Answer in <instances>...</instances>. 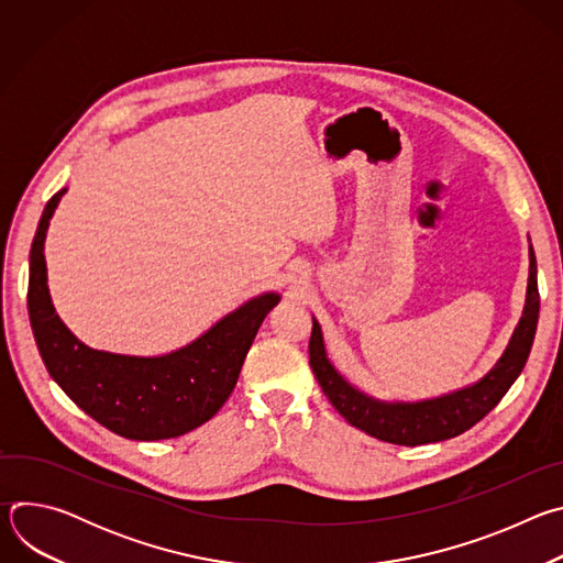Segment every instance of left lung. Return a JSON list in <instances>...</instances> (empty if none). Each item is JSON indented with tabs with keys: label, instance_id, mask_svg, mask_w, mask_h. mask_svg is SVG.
<instances>
[{
	"label": "left lung",
	"instance_id": "8db88e82",
	"mask_svg": "<svg viewBox=\"0 0 563 563\" xmlns=\"http://www.w3.org/2000/svg\"><path fill=\"white\" fill-rule=\"evenodd\" d=\"M539 320V287H537V263L530 247V278L528 298L512 341L499 363L481 378L476 385L461 391L421 400V404H383L354 389L328 361L323 334L313 320L309 339V367L316 380L323 387L330 404L339 410L345 421L365 434L387 441L394 445H423L437 443L463 434L474 423L484 419L499 400L506 396L510 385L521 374L537 332Z\"/></svg>",
	"mask_w": 563,
	"mask_h": 563
}]
</instances>
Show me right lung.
Here are the masks:
<instances>
[{
  "label": "right lung",
  "mask_w": 563,
  "mask_h": 563,
  "mask_svg": "<svg viewBox=\"0 0 563 563\" xmlns=\"http://www.w3.org/2000/svg\"><path fill=\"white\" fill-rule=\"evenodd\" d=\"M66 189L44 207L31 247L29 316L53 380L107 430L133 441L183 437L207 423L233 391L265 316L278 305L265 294L224 316L196 343L167 356H122L79 343L53 309L44 240Z\"/></svg>",
  "instance_id": "add662e5"
}]
</instances>
